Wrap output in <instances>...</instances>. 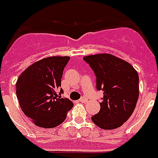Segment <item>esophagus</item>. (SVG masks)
I'll list each match as a JSON object with an SVG mask.
<instances>
[{"instance_id": "34e87169", "label": "esophagus", "mask_w": 158, "mask_h": 158, "mask_svg": "<svg viewBox=\"0 0 158 158\" xmlns=\"http://www.w3.org/2000/svg\"><path fill=\"white\" fill-rule=\"evenodd\" d=\"M79 101H80V102H81V103H85V102L87 101V99L85 98V97H81Z\"/></svg>"}]
</instances>
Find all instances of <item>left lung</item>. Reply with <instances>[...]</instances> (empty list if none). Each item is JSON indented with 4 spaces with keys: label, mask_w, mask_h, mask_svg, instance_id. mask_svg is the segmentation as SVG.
<instances>
[{
    "label": "left lung",
    "mask_w": 158,
    "mask_h": 158,
    "mask_svg": "<svg viewBox=\"0 0 158 158\" xmlns=\"http://www.w3.org/2000/svg\"><path fill=\"white\" fill-rule=\"evenodd\" d=\"M96 76V88L103 90L100 110L91 119L103 130L120 127L129 119L138 101L139 75L131 64L110 54L85 56Z\"/></svg>",
    "instance_id": "left-lung-1"
}]
</instances>
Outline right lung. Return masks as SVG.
Returning <instances> with one entry per match:
<instances>
[{"mask_svg":"<svg viewBox=\"0 0 158 158\" xmlns=\"http://www.w3.org/2000/svg\"><path fill=\"white\" fill-rule=\"evenodd\" d=\"M69 56L42 59L25 69L16 82L20 108L37 127L54 128L66 119L73 107L71 100L62 98L61 78Z\"/></svg>","mask_w":158,"mask_h":158,"instance_id":"1","label":"right lung"}]
</instances>
